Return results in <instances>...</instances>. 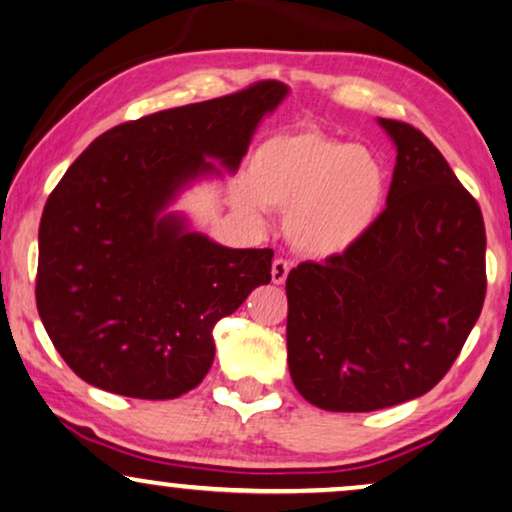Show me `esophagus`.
Wrapping results in <instances>:
<instances>
[{
	"mask_svg": "<svg viewBox=\"0 0 512 512\" xmlns=\"http://www.w3.org/2000/svg\"><path fill=\"white\" fill-rule=\"evenodd\" d=\"M289 270L291 263L286 261V258H275V261H272V282L284 284L286 277H289Z\"/></svg>",
	"mask_w": 512,
	"mask_h": 512,
	"instance_id": "34e87169",
	"label": "esophagus"
}]
</instances>
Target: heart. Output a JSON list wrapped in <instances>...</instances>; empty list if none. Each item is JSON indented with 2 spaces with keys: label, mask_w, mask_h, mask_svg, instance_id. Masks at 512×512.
Wrapping results in <instances>:
<instances>
[{
  "label": "heart",
  "mask_w": 512,
  "mask_h": 512,
  "mask_svg": "<svg viewBox=\"0 0 512 512\" xmlns=\"http://www.w3.org/2000/svg\"><path fill=\"white\" fill-rule=\"evenodd\" d=\"M247 186L235 205L251 219L263 207H286V240L310 258H335L354 249L380 219L389 193L387 167L373 151L317 128L286 130L258 144Z\"/></svg>",
  "instance_id": "heart-1"
}]
</instances>
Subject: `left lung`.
Masks as SVG:
<instances>
[{
	"instance_id": "left-lung-1",
	"label": "left lung",
	"mask_w": 512,
	"mask_h": 512,
	"mask_svg": "<svg viewBox=\"0 0 512 512\" xmlns=\"http://www.w3.org/2000/svg\"><path fill=\"white\" fill-rule=\"evenodd\" d=\"M396 144L387 207L347 254L286 277V349L300 396L373 412L431 391L485 303V221L431 139L380 118Z\"/></svg>"
}]
</instances>
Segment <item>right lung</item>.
Instances as JSON below:
<instances>
[{
  "label": "right lung",
  "instance_id": "1",
  "mask_svg": "<svg viewBox=\"0 0 512 512\" xmlns=\"http://www.w3.org/2000/svg\"><path fill=\"white\" fill-rule=\"evenodd\" d=\"M286 97L261 81L156 111L95 139L48 195L39 223L37 310L81 380L165 401L205 380L216 321L270 282L272 249H228L160 216L181 186L235 172L256 125Z\"/></svg>",
  "mask_w": 512,
  "mask_h": 512
}]
</instances>
